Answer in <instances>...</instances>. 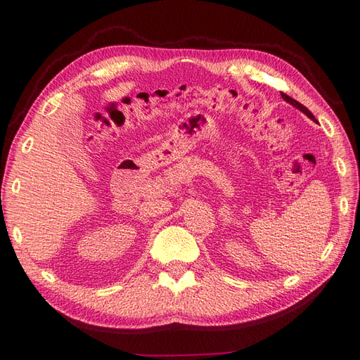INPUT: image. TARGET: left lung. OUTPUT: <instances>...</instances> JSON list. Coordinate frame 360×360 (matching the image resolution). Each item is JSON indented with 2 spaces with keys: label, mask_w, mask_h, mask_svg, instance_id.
I'll use <instances>...</instances> for the list:
<instances>
[{
  "label": "left lung",
  "mask_w": 360,
  "mask_h": 360,
  "mask_svg": "<svg viewBox=\"0 0 360 360\" xmlns=\"http://www.w3.org/2000/svg\"><path fill=\"white\" fill-rule=\"evenodd\" d=\"M282 98L283 99H285V101L288 103V104H291V105H293V107H296L297 108V110H300V112H302V113H305L307 116H308V118H310V120H313L314 122H317V120L314 118V115L310 112V110H308V108L305 107V105H302V104H300V103H297L296 101V99H293V98H290L288 95H285V94H282Z\"/></svg>",
  "instance_id": "obj_1"
}]
</instances>
